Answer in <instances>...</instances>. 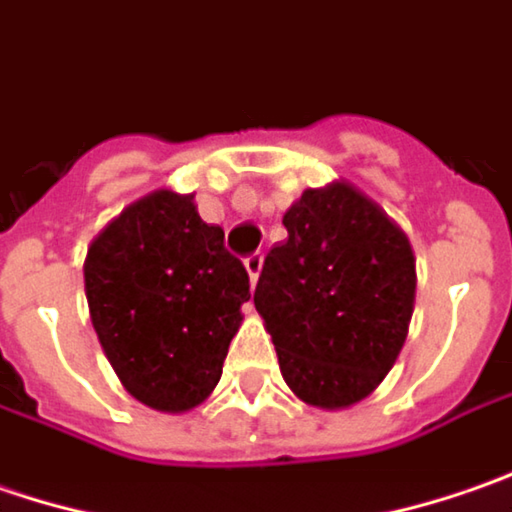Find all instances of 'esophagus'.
I'll return each instance as SVG.
<instances>
[{"label":"esophagus","mask_w":512,"mask_h":512,"mask_svg":"<svg viewBox=\"0 0 512 512\" xmlns=\"http://www.w3.org/2000/svg\"><path fill=\"white\" fill-rule=\"evenodd\" d=\"M243 266H246V272H249L252 283H257V278H260V269H263V255H260V252L249 255L246 260H243Z\"/></svg>","instance_id":"34e87169"}]
</instances>
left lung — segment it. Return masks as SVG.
<instances>
[{
	"mask_svg": "<svg viewBox=\"0 0 512 512\" xmlns=\"http://www.w3.org/2000/svg\"><path fill=\"white\" fill-rule=\"evenodd\" d=\"M260 269L255 309L300 401L341 410L384 381L415 300L410 240L349 183L309 189Z\"/></svg>",
	"mask_w": 512,
	"mask_h": 512,
	"instance_id": "8db88e82",
	"label": "left lung"
}]
</instances>
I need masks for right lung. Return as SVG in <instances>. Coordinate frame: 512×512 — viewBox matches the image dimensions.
<instances>
[{
	"label": "right lung",
	"mask_w": 512,
	"mask_h": 512,
	"mask_svg": "<svg viewBox=\"0 0 512 512\" xmlns=\"http://www.w3.org/2000/svg\"><path fill=\"white\" fill-rule=\"evenodd\" d=\"M85 295L105 358L145 407L186 412L217 387L249 272L194 194L154 191L91 243Z\"/></svg>",
	"instance_id": "right-lung-1"
}]
</instances>
